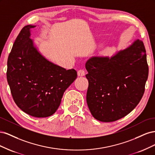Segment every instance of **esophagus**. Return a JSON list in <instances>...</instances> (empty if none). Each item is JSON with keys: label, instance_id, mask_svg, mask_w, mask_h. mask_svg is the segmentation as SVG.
<instances>
[{"label": "esophagus", "instance_id": "34e87169", "mask_svg": "<svg viewBox=\"0 0 155 155\" xmlns=\"http://www.w3.org/2000/svg\"><path fill=\"white\" fill-rule=\"evenodd\" d=\"M85 72L83 70H79V71L78 72V77L85 76Z\"/></svg>", "mask_w": 155, "mask_h": 155}]
</instances>
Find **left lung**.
Returning <instances> with one entry per match:
<instances>
[{
	"label": "left lung",
	"mask_w": 155,
	"mask_h": 155,
	"mask_svg": "<svg viewBox=\"0 0 155 155\" xmlns=\"http://www.w3.org/2000/svg\"><path fill=\"white\" fill-rule=\"evenodd\" d=\"M85 67L88 81L87 103L96 120L103 122L120 120L141 100L149 74L142 41L137 39L110 58L89 59Z\"/></svg>",
	"instance_id": "8db88e82"
}]
</instances>
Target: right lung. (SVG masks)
<instances>
[{
	"mask_svg": "<svg viewBox=\"0 0 155 155\" xmlns=\"http://www.w3.org/2000/svg\"><path fill=\"white\" fill-rule=\"evenodd\" d=\"M27 25L14 42L8 59L7 81L13 100L26 114L36 118L52 115L66 89L77 78L74 69L50 62L34 47Z\"/></svg>",
	"mask_w": 155,
	"mask_h": 155,
	"instance_id": "1",
	"label": "right lung"
}]
</instances>
